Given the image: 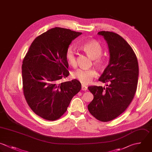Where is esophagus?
I'll return each mask as SVG.
<instances>
[{"label": "esophagus", "mask_w": 152, "mask_h": 152, "mask_svg": "<svg viewBox=\"0 0 152 152\" xmlns=\"http://www.w3.org/2000/svg\"><path fill=\"white\" fill-rule=\"evenodd\" d=\"M81 89H82V90H83V91H86V90H87V87L86 86H84V85H82V86H81Z\"/></svg>", "instance_id": "esophagus-1"}]
</instances>
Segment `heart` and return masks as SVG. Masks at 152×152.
<instances>
[{
  "label": "heart",
  "instance_id": "1",
  "mask_svg": "<svg viewBox=\"0 0 152 152\" xmlns=\"http://www.w3.org/2000/svg\"><path fill=\"white\" fill-rule=\"evenodd\" d=\"M82 50L86 52L92 59L93 64L100 71L103 70L106 66V60L101 56L103 53V49L100 44L96 40H92L88 41L81 46ZM65 58L68 64L72 66L76 65V56L74 48L69 47L65 53ZM97 75V73L94 69H85L80 68L72 73L73 78L78 80L83 84H88L91 82L93 78Z\"/></svg>",
  "mask_w": 152,
  "mask_h": 152
}]
</instances>
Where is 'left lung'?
Wrapping results in <instances>:
<instances>
[{
  "instance_id": "obj_1",
  "label": "left lung",
  "mask_w": 152,
  "mask_h": 152,
  "mask_svg": "<svg viewBox=\"0 0 152 152\" xmlns=\"http://www.w3.org/2000/svg\"><path fill=\"white\" fill-rule=\"evenodd\" d=\"M98 34L106 41L110 53L109 65L99 80L110 84L106 88L88 87L94 96L88 109L99 121L107 122L122 113L131 103L137 87L138 64L132 48L119 34L105 31Z\"/></svg>"
}]
</instances>
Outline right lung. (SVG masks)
I'll return each instance as SVG.
<instances>
[{
    "instance_id": "obj_1",
    "label": "right lung",
    "mask_w": 152,
    "mask_h": 152,
    "mask_svg": "<svg viewBox=\"0 0 152 152\" xmlns=\"http://www.w3.org/2000/svg\"><path fill=\"white\" fill-rule=\"evenodd\" d=\"M81 34L60 27L50 29L34 39L23 59L25 99L31 110L45 119L60 118L81 88L80 82L75 79L58 82L69 74L66 50Z\"/></svg>"
}]
</instances>
